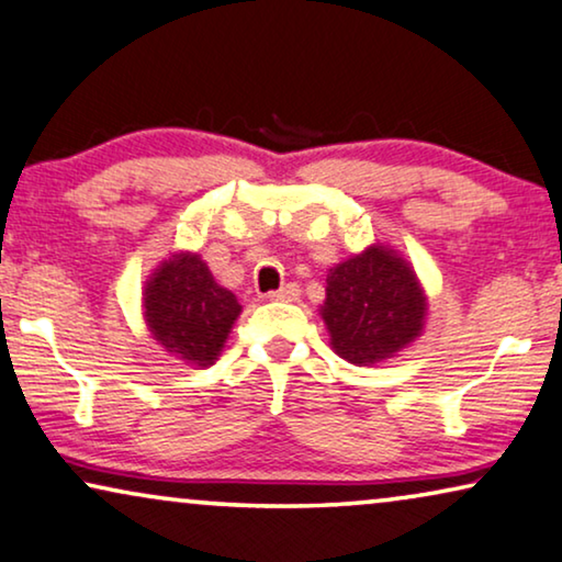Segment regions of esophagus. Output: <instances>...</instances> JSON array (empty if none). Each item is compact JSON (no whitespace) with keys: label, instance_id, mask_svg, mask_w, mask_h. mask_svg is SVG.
Segmentation results:
<instances>
[{"label":"esophagus","instance_id":"34e87169","mask_svg":"<svg viewBox=\"0 0 562 562\" xmlns=\"http://www.w3.org/2000/svg\"><path fill=\"white\" fill-rule=\"evenodd\" d=\"M267 297H270V300H284V303H292V300L300 297V288H297L295 282H288V284H284V288L270 292V295H267Z\"/></svg>","mask_w":562,"mask_h":562}]
</instances>
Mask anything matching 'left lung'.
Here are the masks:
<instances>
[{"mask_svg": "<svg viewBox=\"0 0 562 562\" xmlns=\"http://www.w3.org/2000/svg\"><path fill=\"white\" fill-rule=\"evenodd\" d=\"M321 318L338 357L374 367L423 336L428 295L397 249L371 244L330 267Z\"/></svg>", "mask_w": 562, "mask_h": 562, "instance_id": "1", "label": "left lung"}]
</instances>
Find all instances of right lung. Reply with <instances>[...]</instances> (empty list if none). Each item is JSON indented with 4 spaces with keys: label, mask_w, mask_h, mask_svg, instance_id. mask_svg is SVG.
I'll return each mask as SVG.
<instances>
[{
    "label": "right lung",
    "mask_w": 562,
    "mask_h": 562,
    "mask_svg": "<svg viewBox=\"0 0 562 562\" xmlns=\"http://www.w3.org/2000/svg\"><path fill=\"white\" fill-rule=\"evenodd\" d=\"M239 313V300L213 280L195 251L162 259L142 290V318L149 336L193 367H209L221 357Z\"/></svg>",
    "instance_id": "1"
}]
</instances>
